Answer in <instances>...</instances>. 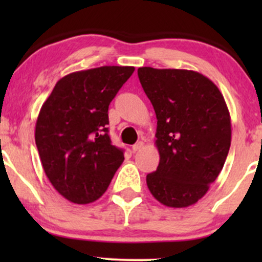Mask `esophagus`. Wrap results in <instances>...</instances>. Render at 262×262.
I'll list each match as a JSON object with an SVG mask.
<instances>
[{
    "label": "esophagus",
    "instance_id": "obj_1",
    "mask_svg": "<svg viewBox=\"0 0 262 262\" xmlns=\"http://www.w3.org/2000/svg\"><path fill=\"white\" fill-rule=\"evenodd\" d=\"M143 146H144L143 141H138L137 144H134V145L132 146V149H133V151H139L140 149H143Z\"/></svg>",
    "mask_w": 262,
    "mask_h": 262
}]
</instances>
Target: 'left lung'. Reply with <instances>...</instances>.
I'll return each mask as SVG.
<instances>
[{"label": "left lung", "instance_id": "1", "mask_svg": "<svg viewBox=\"0 0 262 262\" xmlns=\"http://www.w3.org/2000/svg\"><path fill=\"white\" fill-rule=\"evenodd\" d=\"M154 107L160 161L146 185L159 202L185 208L201 200L224 166L231 123L223 95L208 77L192 70L138 69Z\"/></svg>", "mask_w": 262, "mask_h": 262}]
</instances>
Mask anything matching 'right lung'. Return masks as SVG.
Instances as JSON below:
<instances>
[{"label":"right lung","mask_w":262,"mask_h":262,"mask_svg":"<svg viewBox=\"0 0 262 262\" xmlns=\"http://www.w3.org/2000/svg\"><path fill=\"white\" fill-rule=\"evenodd\" d=\"M133 73V66H101L69 74L40 108L35 144L41 165L70 202L98 200L124 160L108 134V106Z\"/></svg>","instance_id":"obj_1"}]
</instances>
